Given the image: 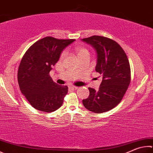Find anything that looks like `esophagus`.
Returning <instances> with one entry per match:
<instances>
[{"label": "esophagus", "mask_w": 153, "mask_h": 153, "mask_svg": "<svg viewBox=\"0 0 153 153\" xmlns=\"http://www.w3.org/2000/svg\"><path fill=\"white\" fill-rule=\"evenodd\" d=\"M78 87H76V86H74V85H71L69 87V90H76Z\"/></svg>", "instance_id": "34e87169"}]
</instances>
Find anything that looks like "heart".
Masks as SVG:
<instances>
[{"label":"heart","instance_id":"heart-1","mask_svg":"<svg viewBox=\"0 0 153 153\" xmlns=\"http://www.w3.org/2000/svg\"><path fill=\"white\" fill-rule=\"evenodd\" d=\"M75 52L76 53V55L77 57H80L84 56V55H89V51L88 50L85 48L84 47L82 46H76L75 48ZM65 56V53L63 52L62 53V55H61V58H63Z\"/></svg>","mask_w":153,"mask_h":153}]
</instances>
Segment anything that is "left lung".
Segmentation results:
<instances>
[{
	"instance_id": "left-lung-1",
	"label": "left lung",
	"mask_w": 153,
	"mask_h": 153,
	"mask_svg": "<svg viewBox=\"0 0 153 153\" xmlns=\"http://www.w3.org/2000/svg\"><path fill=\"white\" fill-rule=\"evenodd\" d=\"M82 41L96 51L95 69L102 76L98 90L89 88L90 95L82 103L92 112H107L120 103L130 84L128 59L120 45L109 38L94 35Z\"/></svg>"
}]
</instances>
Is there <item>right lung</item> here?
<instances>
[{"instance_id":"add662e5","label":"right lung","mask_w":153,"mask_h":153,"mask_svg":"<svg viewBox=\"0 0 153 153\" xmlns=\"http://www.w3.org/2000/svg\"><path fill=\"white\" fill-rule=\"evenodd\" d=\"M74 41L46 37L35 42L24 55L18 82L21 93L35 109L52 112L62 106L68 86L53 82L49 74L62 51Z\"/></svg>"}]
</instances>
